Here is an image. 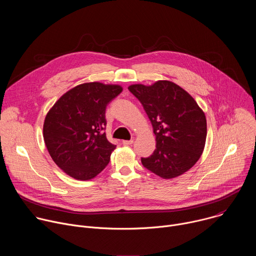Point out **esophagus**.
<instances>
[{"mask_svg": "<svg viewBox=\"0 0 256 256\" xmlns=\"http://www.w3.org/2000/svg\"><path fill=\"white\" fill-rule=\"evenodd\" d=\"M132 142H134V140H122V144H124V146L132 144Z\"/></svg>", "mask_w": 256, "mask_h": 256, "instance_id": "obj_1", "label": "esophagus"}]
</instances>
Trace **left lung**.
<instances>
[{"label": "left lung", "mask_w": 256, "mask_h": 256, "mask_svg": "<svg viewBox=\"0 0 256 256\" xmlns=\"http://www.w3.org/2000/svg\"><path fill=\"white\" fill-rule=\"evenodd\" d=\"M128 90L142 103L156 136L154 153L140 159L144 167L164 179L190 170L200 158L206 138V116L196 100L170 81L134 84Z\"/></svg>", "instance_id": "left-lung-1"}]
</instances>
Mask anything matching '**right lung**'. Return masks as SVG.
Segmentation results:
<instances>
[{
  "mask_svg": "<svg viewBox=\"0 0 256 256\" xmlns=\"http://www.w3.org/2000/svg\"><path fill=\"white\" fill-rule=\"evenodd\" d=\"M122 91L120 85L84 83L66 92L48 112L46 146L54 163L70 177L90 180L110 161L116 146L104 132L105 110Z\"/></svg>",
  "mask_w": 256,
  "mask_h": 256,
  "instance_id": "add662e5",
  "label": "right lung"
}]
</instances>
